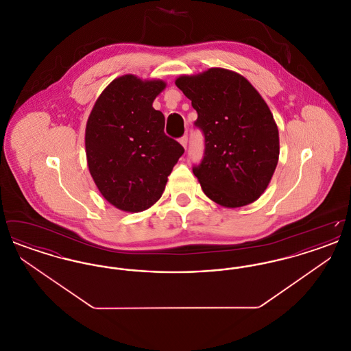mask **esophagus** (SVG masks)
Here are the masks:
<instances>
[{"label":"esophagus","instance_id":"34e87169","mask_svg":"<svg viewBox=\"0 0 351 351\" xmlns=\"http://www.w3.org/2000/svg\"><path fill=\"white\" fill-rule=\"evenodd\" d=\"M179 142L182 143V146H183L184 149H186V143H188V136L186 135H183L180 139H179Z\"/></svg>","mask_w":351,"mask_h":351}]
</instances>
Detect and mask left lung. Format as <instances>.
<instances>
[{
    "label": "left lung",
    "mask_w": 351,
    "mask_h": 351,
    "mask_svg": "<svg viewBox=\"0 0 351 351\" xmlns=\"http://www.w3.org/2000/svg\"><path fill=\"white\" fill-rule=\"evenodd\" d=\"M176 86L197 112L204 156L192 168L204 193L226 208L261 197L279 160V132L267 104L243 76L223 68L180 76Z\"/></svg>",
    "instance_id": "1"
}]
</instances>
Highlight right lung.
Masks as SVG:
<instances>
[{
  "label": "right lung",
  "mask_w": 351,
  "mask_h": 351,
  "mask_svg": "<svg viewBox=\"0 0 351 351\" xmlns=\"http://www.w3.org/2000/svg\"><path fill=\"white\" fill-rule=\"evenodd\" d=\"M162 80L125 75L96 101L85 129L89 172L104 199L125 212H142L160 199L184 154L165 134V116L152 108Z\"/></svg>",
  "instance_id": "1"
}]
</instances>
